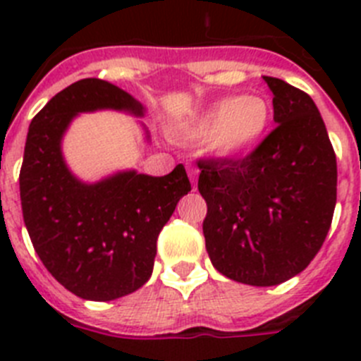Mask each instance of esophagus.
Returning a JSON list of instances; mask_svg holds the SVG:
<instances>
[{"instance_id": "34e87169", "label": "esophagus", "mask_w": 361, "mask_h": 361, "mask_svg": "<svg viewBox=\"0 0 361 361\" xmlns=\"http://www.w3.org/2000/svg\"><path fill=\"white\" fill-rule=\"evenodd\" d=\"M186 170H188V175H190V178H191V183H193V190H197V175H199V170H197V166L188 164Z\"/></svg>"}]
</instances>
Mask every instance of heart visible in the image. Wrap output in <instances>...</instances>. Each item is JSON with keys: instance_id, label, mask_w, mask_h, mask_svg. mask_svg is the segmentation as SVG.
Returning <instances> with one entry per match:
<instances>
[{"instance_id": "heart-1", "label": "heart", "mask_w": 361, "mask_h": 361, "mask_svg": "<svg viewBox=\"0 0 361 361\" xmlns=\"http://www.w3.org/2000/svg\"><path fill=\"white\" fill-rule=\"evenodd\" d=\"M271 123V104L264 95L222 97L188 123L191 141H204L215 157H240L262 141Z\"/></svg>"}]
</instances>
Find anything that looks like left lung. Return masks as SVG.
I'll use <instances>...</instances> for the list:
<instances>
[{
    "instance_id": "8db88e82",
    "label": "left lung",
    "mask_w": 361,
    "mask_h": 361,
    "mask_svg": "<svg viewBox=\"0 0 361 361\" xmlns=\"http://www.w3.org/2000/svg\"><path fill=\"white\" fill-rule=\"evenodd\" d=\"M276 128L238 161H199L208 204L206 250L219 273L247 286H279L311 264L336 206V155L317 104L264 75Z\"/></svg>"
}]
</instances>
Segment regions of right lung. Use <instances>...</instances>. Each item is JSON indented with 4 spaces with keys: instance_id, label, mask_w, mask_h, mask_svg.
<instances>
[{
    "instance_id": "1",
    "label": "right lung",
    "mask_w": 361,
    "mask_h": 361,
    "mask_svg": "<svg viewBox=\"0 0 361 361\" xmlns=\"http://www.w3.org/2000/svg\"><path fill=\"white\" fill-rule=\"evenodd\" d=\"M145 116L128 92L81 79L54 95L28 126L19 195L32 245L57 282L79 298L108 302L152 276L157 237L191 190L183 164L164 177L119 171L86 184L68 170L61 141L81 111Z\"/></svg>"
}]
</instances>
